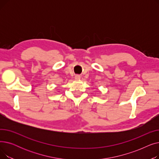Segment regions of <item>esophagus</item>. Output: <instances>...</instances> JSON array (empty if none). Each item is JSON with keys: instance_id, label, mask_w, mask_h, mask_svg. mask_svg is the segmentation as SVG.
<instances>
[{"instance_id": "esophagus-1", "label": "esophagus", "mask_w": 159, "mask_h": 159, "mask_svg": "<svg viewBox=\"0 0 159 159\" xmlns=\"http://www.w3.org/2000/svg\"><path fill=\"white\" fill-rule=\"evenodd\" d=\"M80 79V75H75V80H79Z\"/></svg>"}]
</instances>
